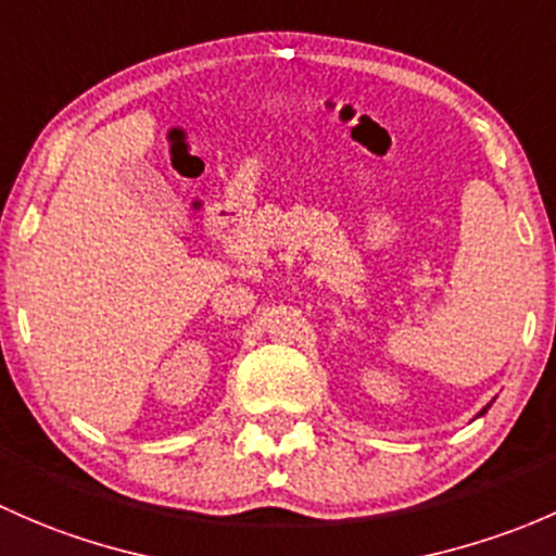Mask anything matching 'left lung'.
Returning <instances> with one entry per match:
<instances>
[{
	"label": "left lung",
	"instance_id": "1",
	"mask_svg": "<svg viewBox=\"0 0 556 556\" xmlns=\"http://www.w3.org/2000/svg\"><path fill=\"white\" fill-rule=\"evenodd\" d=\"M488 409H490V404H488V406H482V412H479V415H477V417H482V415H484V412H488Z\"/></svg>",
	"mask_w": 556,
	"mask_h": 556
}]
</instances>
